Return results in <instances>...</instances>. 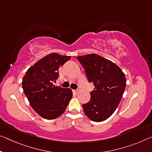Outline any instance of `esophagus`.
<instances>
[{"label":"esophagus","instance_id":"esophagus-1","mask_svg":"<svg viewBox=\"0 0 152 152\" xmlns=\"http://www.w3.org/2000/svg\"><path fill=\"white\" fill-rule=\"evenodd\" d=\"M73 93H74L75 94H78V90H73Z\"/></svg>","mask_w":152,"mask_h":152}]
</instances>
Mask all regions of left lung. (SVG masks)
Here are the masks:
<instances>
[{
  "label": "left lung",
  "instance_id": "8db88e82",
  "mask_svg": "<svg viewBox=\"0 0 152 152\" xmlns=\"http://www.w3.org/2000/svg\"><path fill=\"white\" fill-rule=\"evenodd\" d=\"M77 59L85 69L88 81L95 86L90 101L83 104L84 112L92 121H104L115 112L122 99L126 77L117 65L98 55H85Z\"/></svg>",
  "mask_w": 152,
  "mask_h": 152
}]
</instances>
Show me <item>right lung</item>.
Wrapping results in <instances>:
<instances>
[{"label":"right lung","instance_id":"add662e5","mask_svg":"<svg viewBox=\"0 0 152 152\" xmlns=\"http://www.w3.org/2000/svg\"><path fill=\"white\" fill-rule=\"evenodd\" d=\"M70 56L53 53L46 55L26 72L22 80L24 94L32 107L43 118L53 120L65 112L72 97L70 88L55 86L58 69Z\"/></svg>","mask_w":152,"mask_h":152}]
</instances>
